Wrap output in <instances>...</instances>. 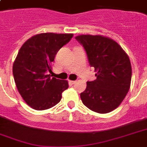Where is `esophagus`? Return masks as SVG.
<instances>
[{"label":"esophagus","instance_id":"obj_1","mask_svg":"<svg viewBox=\"0 0 147 147\" xmlns=\"http://www.w3.org/2000/svg\"><path fill=\"white\" fill-rule=\"evenodd\" d=\"M69 82L70 83V84H71V85H75L76 83V81H71V80H69Z\"/></svg>","mask_w":147,"mask_h":147}]
</instances>
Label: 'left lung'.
Wrapping results in <instances>:
<instances>
[{
    "mask_svg": "<svg viewBox=\"0 0 147 147\" xmlns=\"http://www.w3.org/2000/svg\"><path fill=\"white\" fill-rule=\"evenodd\" d=\"M76 39L86 51L97 78L87 82L80 94L84 105L93 111L106 114L121 105L130 89L132 69L130 59L121 47L111 38L79 35Z\"/></svg>",
    "mask_w": 147,
    "mask_h": 147,
    "instance_id": "obj_1",
    "label": "left lung"
}]
</instances>
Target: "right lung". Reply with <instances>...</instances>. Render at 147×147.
I'll return each mask as SVG.
<instances>
[{"instance_id":"add662e5","label":"right lung","mask_w":147,"mask_h":147,"mask_svg":"<svg viewBox=\"0 0 147 147\" xmlns=\"http://www.w3.org/2000/svg\"><path fill=\"white\" fill-rule=\"evenodd\" d=\"M72 33H40L24 42L13 65L18 92L32 108L42 111L59 102L69 88L66 80L51 78L52 62L58 51L71 40Z\"/></svg>"}]
</instances>
